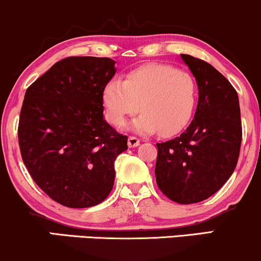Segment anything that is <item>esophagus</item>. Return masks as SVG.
Returning a JSON list of instances; mask_svg holds the SVG:
<instances>
[{
	"instance_id": "obj_1",
	"label": "esophagus",
	"mask_w": 261,
	"mask_h": 261,
	"mask_svg": "<svg viewBox=\"0 0 261 261\" xmlns=\"http://www.w3.org/2000/svg\"><path fill=\"white\" fill-rule=\"evenodd\" d=\"M139 143H140V140L136 137L128 138V146H129V148H136V146L139 145Z\"/></svg>"
}]
</instances>
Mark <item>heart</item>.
I'll return each mask as SVG.
<instances>
[{"label":"heart","instance_id":"1","mask_svg":"<svg viewBox=\"0 0 261 261\" xmlns=\"http://www.w3.org/2000/svg\"><path fill=\"white\" fill-rule=\"evenodd\" d=\"M106 119L122 127L129 116L142 110L133 123L140 134L179 133L191 122L197 102V83L186 70L168 64H146L133 69L124 82L113 78L102 91Z\"/></svg>","mask_w":261,"mask_h":261}]
</instances>
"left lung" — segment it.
Wrapping results in <instances>:
<instances>
[{"label":"left lung","mask_w":261,"mask_h":261,"mask_svg":"<svg viewBox=\"0 0 261 261\" xmlns=\"http://www.w3.org/2000/svg\"><path fill=\"white\" fill-rule=\"evenodd\" d=\"M180 57L197 81V111L179 137L156 144L155 176L168 199L194 204L215 194L237 166L241 110L237 91L219 70L191 55Z\"/></svg>","instance_id":"left-lung-1"}]
</instances>
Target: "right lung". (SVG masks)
I'll return each mask as SVG.
<instances>
[{
	"label": "right lung",
	"instance_id": "obj_1",
	"mask_svg": "<svg viewBox=\"0 0 261 261\" xmlns=\"http://www.w3.org/2000/svg\"><path fill=\"white\" fill-rule=\"evenodd\" d=\"M107 57H67L27 89L18 139L34 182L67 207L100 204L112 191L128 138L103 119L102 91L115 75Z\"/></svg>",
	"mask_w": 261,
	"mask_h": 261
}]
</instances>
